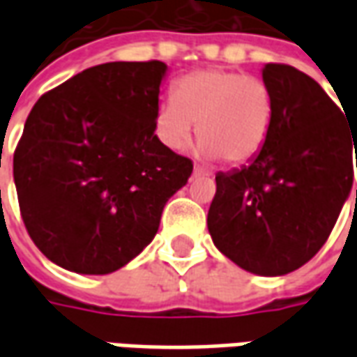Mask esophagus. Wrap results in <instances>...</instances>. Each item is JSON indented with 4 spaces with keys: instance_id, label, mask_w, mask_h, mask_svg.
Wrapping results in <instances>:
<instances>
[{
    "instance_id": "1",
    "label": "esophagus",
    "mask_w": 357,
    "mask_h": 357,
    "mask_svg": "<svg viewBox=\"0 0 357 357\" xmlns=\"http://www.w3.org/2000/svg\"><path fill=\"white\" fill-rule=\"evenodd\" d=\"M193 174L195 176H212V172L206 170V168H202V166H199V164H195Z\"/></svg>"
}]
</instances>
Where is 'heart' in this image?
<instances>
[{
	"label": "heart",
	"instance_id": "heart-1",
	"mask_svg": "<svg viewBox=\"0 0 357 357\" xmlns=\"http://www.w3.org/2000/svg\"><path fill=\"white\" fill-rule=\"evenodd\" d=\"M275 102L260 78L231 70H197L179 78L174 99L158 105L156 133L166 147L185 149L197 135L202 153L227 164H247L266 147Z\"/></svg>",
	"mask_w": 357,
	"mask_h": 357
}]
</instances>
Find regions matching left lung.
I'll return each instance as SVG.
<instances>
[{
    "label": "left lung",
    "instance_id": "left-lung-1",
    "mask_svg": "<svg viewBox=\"0 0 357 357\" xmlns=\"http://www.w3.org/2000/svg\"><path fill=\"white\" fill-rule=\"evenodd\" d=\"M262 78L275 102L269 139L248 166L216 176L208 231L239 268L273 277L329 239L354 183L357 124L294 66L268 63Z\"/></svg>",
    "mask_w": 357,
    "mask_h": 357
}]
</instances>
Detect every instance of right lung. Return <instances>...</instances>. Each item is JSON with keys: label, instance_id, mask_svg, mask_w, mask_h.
Returning a JSON list of instances; mask_svg holds the SVG:
<instances>
[{"label": "right lung", "instance_id": "1", "mask_svg": "<svg viewBox=\"0 0 357 357\" xmlns=\"http://www.w3.org/2000/svg\"><path fill=\"white\" fill-rule=\"evenodd\" d=\"M162 61L105 63L43 93L13 156L30 239L61 268L112 273L158 231L193 172L155 135Z\"/></svg>", "mask_w": 357, "mask_h": 357}]
</instances>
